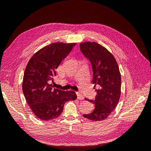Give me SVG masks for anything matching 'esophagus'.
<instances>
[{
	"mask_svg": "<svg viewBox=\"0 0 151 151\" xmlns=\"http://www.w3.org/2000/svg\"><path fill=\"white\" fill-rule=\"evenodd\" d=\"M77 96V99H79V100H83L84 99L83 96L81 94H80L79 93H76Z\"/></svg>",
	"mask_w": 151,
	"mask_h": 151,
	"instance_id": "34e87169",
	"label": "esophagus"
}]
</instances>
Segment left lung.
<instances>
[{"label": "left lung", "instance_id": "1", "mask_svg": "<svg viewBox=\"0 0 151 151\" xmlns=\"http://www.w3.org/2000/svg\"><path fill=\"white\" fill-rule=\"evenodd\" d=\"M81 52L90 61L93 68V84L96 89L94 100L85 98L94 105L93 112L83 116L93 121H102L110 115L119 101L121 94V74L115 57L108 50L96 42L80 44Z\"/></svg>", "mask_w": 151, "mask_h": 151}]
</instances>
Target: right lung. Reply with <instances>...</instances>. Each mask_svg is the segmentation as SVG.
Wrapping results in <instances>:
<instances>
[{
    "label": "right lung",
    "instance_id": "obj_1",
    "mask_svg": "<svg viewBox=\"0 0 151 151\" xmlns=\"http://www.w3.org/2000/svg\"><path fill=\"white\" fill-rule=\"evenodd\" d=\"M76 45L59 42L47 45L33 55L26 67L22 91L32 111L41 120L58 117L65 103L77 98L74 91H62L50 84L56 68Z\"/></svg>",
    "mask_w": 151,
    "mask_h": 151
}]
</instances>
